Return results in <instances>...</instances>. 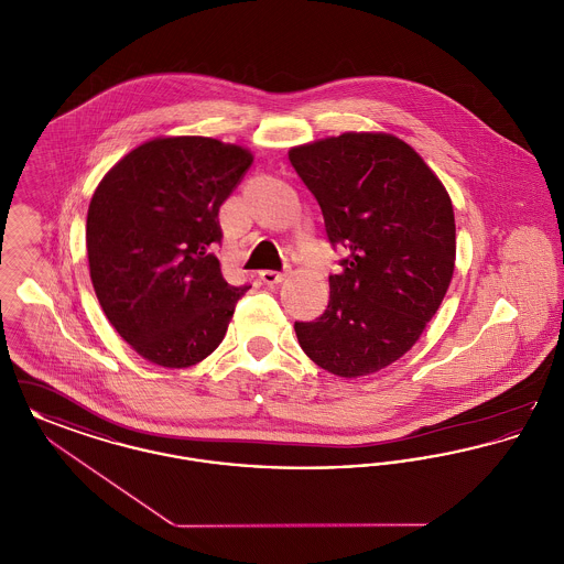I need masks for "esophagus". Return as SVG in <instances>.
Wrapping results in <instances>:
<instances>
[{"instance_id":"1","label":"esophagus","mask_w":564,"mask_h":564,"mask_svg":"<svg viewBox=\"0 0 564 564\" xmlns=\"http://www.w3.org/2000/svg\"><path fill=\"white\" fill-rule=\"evenodd\" d=\"M288 272H281V270H262L260 272V279L267 283V285H276L281 281H285Z\"/></svg>"}]
</instances>
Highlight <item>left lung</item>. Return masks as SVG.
Listing matches in <instances>:
<instances>
[{"mask_svg":"<svg viewBox=\"0 0 564 564\" xmlns=\"http://www.w3.org/2000/svg\"><path fill=\"white\" fill-rule=\"evenodd\" d=\"M322 207L327 239L349 256L329 274V302L295 322L302 350L332 375H375L414 347L455 272L453 203L395 134L343 133L290 150Z\"/></svg>","mask_w":564,"mask_h":564,"instance_id":"1","label":"left lung"}]
</instances>
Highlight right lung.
I'll return each instance as SVG.
<instances>
[{
	"instance_id": "1",
	"label": "right lung",
	"mask_w": 564,
	"mask_h": 564,
	"mask_svg": "<svg viewBox=\"0 0 564 564\" xmlns=\"http://www.w3.org/2000/svg\"><path fill=\"white\" fill-rule=\"evenodd\" d=\"M212 137H156L116 162L86 217L90 281L113 329L143 359L188 368L226 336L249 285L215 258L219 207L251 166Z\"/></svg>"
}]
</instances>
